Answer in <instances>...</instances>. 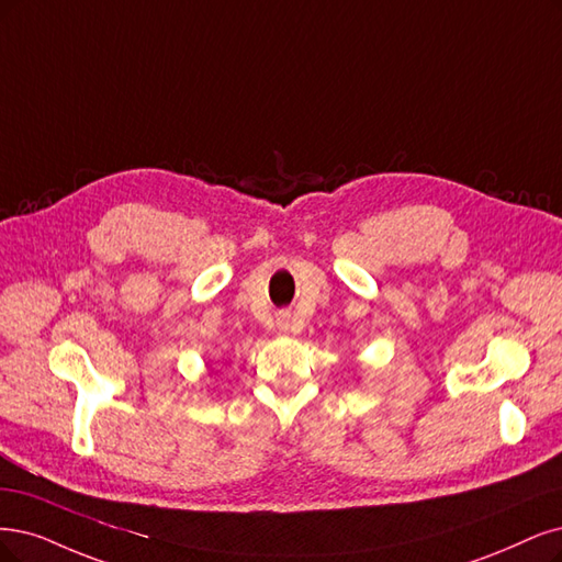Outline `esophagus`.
<instances>
[{"label":"esophagus","instance_id":"1","mask_svg":"<svg viewBox=\"0 0 562 562\" xmlns=\"http://www.w3.org/2000/svg\"><path fill=\"white\" fill-rule=\"evenodd\" d=\"M276 324H278L280 330H289V328H292V315H289V313H280L278 319H276Z\"/></svg>","mask_w":562,"mask_h":562}]
</instances>
